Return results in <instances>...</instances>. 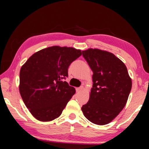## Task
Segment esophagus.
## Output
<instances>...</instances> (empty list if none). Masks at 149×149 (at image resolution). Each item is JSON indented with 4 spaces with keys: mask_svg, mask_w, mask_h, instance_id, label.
<instances>
[{
    "mask_svg": "<svg viewBox=\"0 0 149 149\" xmlns=\"http://www.w3.org/2000/svg\"><path fill=\"white\" fill-rule=\"evenodd\" d=\"M76 92H81L82 90H83V87H80V88H77L76 89Z\"/></svg>",
    "mask_w": 149,
    "mask_h": 149,
    "instance_id": "esophagus-1",
    "label": "esophagus"
}]
</instances>
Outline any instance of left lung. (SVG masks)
I'll use <instances>...</instances> for the list:
<instances>
[{
    "label": "left lung",
    "instance_id": "obj_1",
    "mask_svg": "<svg viewBox=\"0 0 149 149\" xmlns=\"http://www.w3.org/2000/svg\"><path fill=\"white\" fill-rule=\"evenodd\" d=\"M82 52L93 72L90 98L82 111L92 123L107 125L127 103L132 79L124 63L113 53L97 48Z\"/></svg>",
    "mask_w": 149,
    "mask_h": 149
}]
</instances>
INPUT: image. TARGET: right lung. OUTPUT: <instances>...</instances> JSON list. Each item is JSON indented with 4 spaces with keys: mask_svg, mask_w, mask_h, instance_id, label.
<instances>
[{
    "mask_svg": "<svg viewBox=\"0 0 149 149\" xmlns=\"http://www.w3.org/2000/svg\"><path fill=\"white\" fill-rule=\"evenodd\" d=\"M82 54L71 47L52 46L32 54L22 65L19 89L24 103L35 118L48 122L57 118L76 92L62 81L71 62Z\"/></svg>",
    "mask_w": 149,
    "mask_h": 149,
    "instance_id": "right-lung-1",
    "label": "right lung"
}]
</instances>
